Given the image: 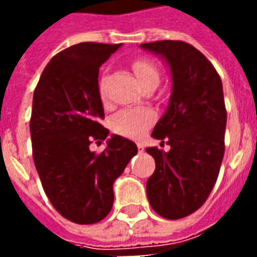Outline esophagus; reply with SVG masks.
Masks as SVG:
<instances>
[{"instance_id":"esophagus-1","label":"esophagus","mask_w":257,"mask_h":257,"mask_svg":"<svg viewBox=\"0 0 257 257\" xmlns=\"http://www.w3.org/2000/svg\"><path fill=\"white\" fill-rule=\"evenodd\" d=\"M138 150H139V153H142V151L145 150V146L140 145V143H139V145H138Z\"/></svg>"}]
</instances>
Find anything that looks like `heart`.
<instances>
[{
	"label": "heart",
	"mask_w": 257,
	"mask_h": 257,
	"mask_svg": "<svg viewBox=\"0 0 257 257\" xmlns=\"http://www.w3.org/2000/svg\"><path fill=\"white\" fill-rule=\"evenodd\" d=\"M136 77L139 79L142 86L149 82H160V74L156 66L149 60H136L132 64ZM99 93L101 99H104V78L99 82ZM156 121V112L146 108V107H136V108H126L117 112L111 119V126L114 134L128 138V139H140L150 129Z\"/></svg>",
	"instance_id": "b5f03b06"
}]
</instances>
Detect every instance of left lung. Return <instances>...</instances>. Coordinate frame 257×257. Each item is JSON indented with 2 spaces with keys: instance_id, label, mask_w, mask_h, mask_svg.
Returning a JSON list of instances; mask_svg holds the SVG:
<instances>
[{
  "instance_id": "left-lung-1",
  "label": "left lung",
  "mask_w": 257,
  "mask_h": 257,
  "mask_svg": "<svg viewBox=\"0 0 257 257\" xmlns=\"http://www.w3.org/2000/svg\"><path fill=\"white\" fill-rule=\"evenodd\" d=\"M140 48L165 60L172 75L167 111L151 136L169 151L147 147L156 171L146 190L151 208L176 220L202 206L224 156L227 112L219 74L198 49L183 41H156Z\"/></svg>"
}]
</instances>
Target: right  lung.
Segmentation results:
<instances>
[{
	"label": "right lung",
	"instance_id": "1",
	"mask_svg": "<svg viewBox=\"0 0 257 257\" xmlns=\"http://www.w3.org/2000/svg\"><path fill=\"white\" fill-rule=\"evenodd\" d=\"M121 44L81 42L64 49L44 68L33 96L30 135L42 187L60 215L93 224L112 208V184L138 154L132 140L112 135L103 153L89 150L108 136L101 125L99 67Z\"/></svg>",
	"mask_w": 257,
	"mask_h": 257
}]
</instances>
